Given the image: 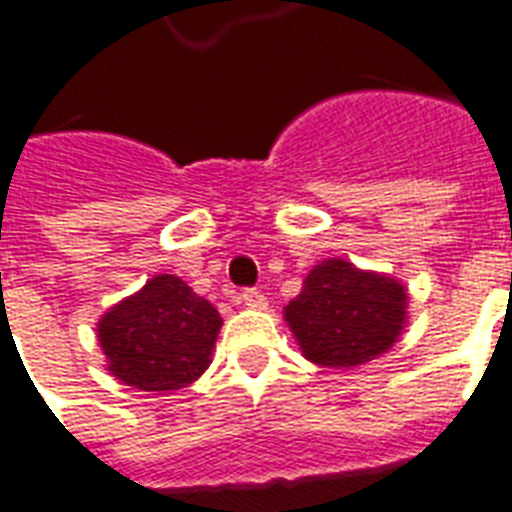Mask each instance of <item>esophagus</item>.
<instances>
[{
  "label": "esophagus",
  "instance_id": "esophagus-1",
  "mask_svg": "<svg viewBox=\"0 0 512 512\" xmlns=\"http://www.w3.org/2000/svg\"><path fill=\"white\" fill-rule=\"evenodd\" d=\"M241 301H244V306H249V309H266V295L260 293V290H255V287H246L244 293H241Z\"/></svg>",
  "mask_w": 512,
  "mask_h": 512
}]
</instances>
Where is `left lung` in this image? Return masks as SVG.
<instances>
[{"label": "left lung", "instance_id": "1", "mask_svg": "<svg viewBox=\"0 0 512 512\" xmlns=\"http://www.w3.org/2000/svg\"><path fill=\"white\" fill-rule=\"evenodd\" d=\"M285 320L306 358L350 369L388 352L407 323V290L393 276L323 260L285 306Z\"/></svg>", "mask_w": 512, "mask_h": 512}]
</instances>
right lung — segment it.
Segmentation results:
<instances>
[{
  "instance_id": "right-lung-1",
  "label": "right lung",
  "mask_w": 512,
  "mask_h": 512,
  "mask_svg": "<svg viewBox=\"0 0 512 512\" xmlns=\"http://www.w3.org/2000/svg\"><path fill=\"white\" fill-rule=\"evenodd\" d=\"M222 317L173 274H157L97 323L108 372L138 391L187 388L211 363Z\"/></svg>"
}]
</instances>
